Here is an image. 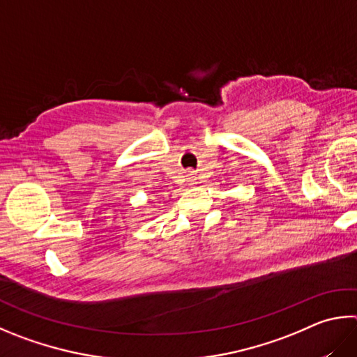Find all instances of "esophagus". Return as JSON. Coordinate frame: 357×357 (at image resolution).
<instances>
[{"label":"esophagus","mask_w":357,"mask_h":357,"mask_svg":"<svg viewBox=\"0 0 357 357\" xmlns=\"http://www.w3.org/2000/svg\"><path fill=\"white\" fill-rule=\"evenodd\" d=\"M187 179H189V184H190V185H193V184H197V179H195V178H193V176H192V174H189V178H187Z\"/></svg>","instance_id":"34e87169"}]
</instances>
